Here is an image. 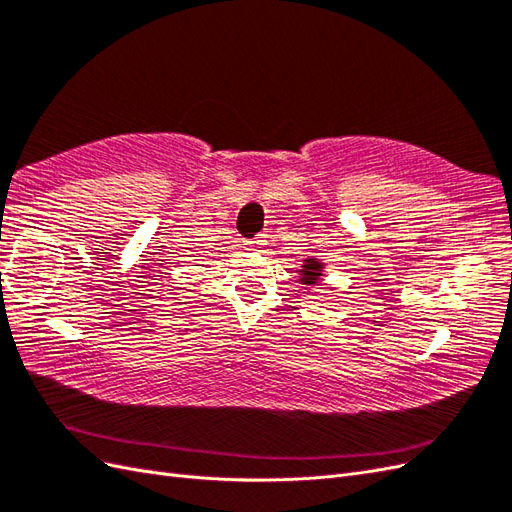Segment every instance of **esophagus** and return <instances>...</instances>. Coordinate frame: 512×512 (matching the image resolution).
<instances>
[{
    "label": "esophagus",
    "mask_w": 512,
    "mask_h": 512,
    "mask_svg": "<svg viewBox=\"0 0 512 512\" xmlns=\"http://www.w3.org/2000/svg\"><path fill=\"white\" fill-rule=\"evenodd\" d=\"M265 243H267L265 235H256L254 239H247L243 245L247 247V250H258V247H262Z\"/></svg>",
    "instance_id": "obj_1"
}]
</instances>
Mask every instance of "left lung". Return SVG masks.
<instances>
[{
	"label": "left lung",
	"mask_w": 512,
	"mask_h": 512,
	"mask_svg": "<svg viewBox=\"0 0 512 512\" xmlns=\"http://www.w3.org/2000/svg\"><path fill=\"white\" fill-rule=\"evenodd\" d=\"M301 273H303L301 275L303 282H314V280H318V275H320V265L316 260H305Z\"/></svg>",
	"instance_id": "obj_1"
}]
</instances>
